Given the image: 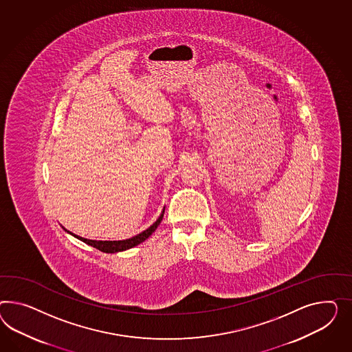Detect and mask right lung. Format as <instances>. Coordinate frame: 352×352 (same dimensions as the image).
Instances as JSON below:
<instances>
[{"mask_svg": "<svg viewBox=\"0 0 352 352\" xmlns=\"http://www.w3.org/2000/svg\"><path fill=\"white\" fill-rule=\"evenodd\" d=\"M164 211H165V208L162 210V212L160 214L159 219L152 224L150 228L143 230L142 233H140V234H137V236H134V237L128 238V239H124V241H95V239H87V238L79 237V236H76V234H73V233H70V232H69V233L73 234V236L78 238V239L83 241L87 245L97 248V250H100V251H102V252H106V254L120 252V251H125V250H128V248H134V246H137V245H140V243H142L143 241H146L147 238L150 237L152 233L156 230V228L159 227V224L162 223V218H164ZM65 230H67V229H65Z\"/></svg>", "mask_w": 352, "mask_h": 352, "instance_id": "add662e5", "label": "right lung"}]
</instances>
